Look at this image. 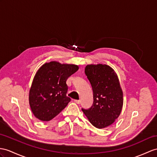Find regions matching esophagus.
I'll list each match as a JSON object with an SVG mask.
<instances>
[{"mask_svg": "<svg viewBox=\"0 0 157 157\" xmlns=\"http://www.w3.org/2000/svg\"><path fill=\"white\" fill-rule=\"evenodd\" d=\"M75 102L76 103V104H80L81 102V100H75Z\"/></svg>", "mask_w": 157, "mask_h": 157, "instance_id": "esophagus-1", "label": "esophagus"}]
</instances>
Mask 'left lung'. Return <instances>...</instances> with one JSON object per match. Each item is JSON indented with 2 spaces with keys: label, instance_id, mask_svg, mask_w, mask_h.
Instances as JSON below:
<instances>
[{
  "label": "left lung",
  "instance_id": "8db88e82",
  "mask_svg": "<svg viewBox=\"0 0 157 157\" xmlns=\"http://www.w3.org/2000/svg\"><path fill=\"white\" fill-rule=\"evenodd\" d=\"M85 74L93 91V105L82 109L94 127L104 128L114 123L123 106V93L113 68L106 64H88Z\"/></svg>",
  "mask_w": 157,
  "mask_h": 157
}]
</instances>
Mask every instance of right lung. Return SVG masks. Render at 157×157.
Listing matches in <instances>:
<instances>
[{
  "label": "right lung",
  "mask_w": 157,
  "mask_h": 157,
  "mask_svg": "<svg viewBox=\"0 0 157 157\" xmlns=\"http://www.w3.org/2000/svg\"><path fill=\"white\" fill-rule=\"evenodd\" d=\"M78 66L51 61L43 64L34 76L29 100L33 114L42 121H49L66 107L71 98L67 97L68 78Z\"/></svg>",
  "instance_id": "1"
}]
</instances>
